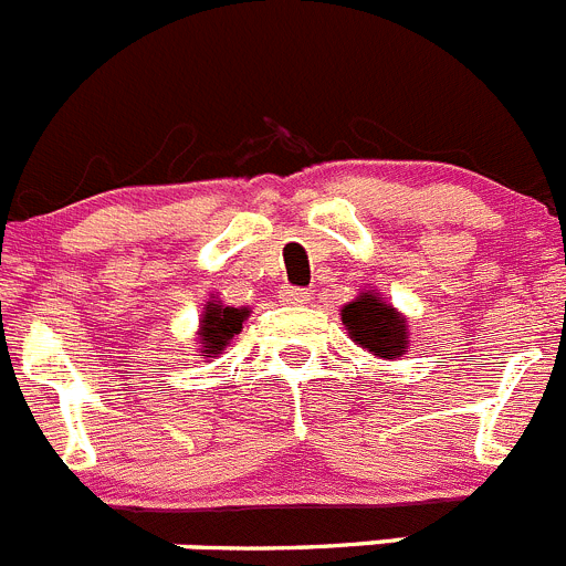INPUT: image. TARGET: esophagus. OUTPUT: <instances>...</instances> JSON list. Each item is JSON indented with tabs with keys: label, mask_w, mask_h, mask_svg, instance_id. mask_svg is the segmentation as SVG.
<instances>
[{
	"label": "esophagus",
	"mask_w": 566,
	"mask_h": 566,
	"mask_svg": "<svg viewBox=\"0 0 566 566\" xmlns=\"http://www.w3.org/2000/svg\"><path fill=\"white\" fill-rule=\"evenodd\" d=\"M279 298H282L284 304H307L310 293L304 287H282Z\"/></svg>",
	"instance_id": "1"
}]
</instances>
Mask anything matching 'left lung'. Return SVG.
<instances>
[{
	"mask_svg": "<svg viewBox=\"0 0 566 566\" xmlns=\"http://www.w3.org/2000/svg\"><path fill=\"white\" fill-rule=\"evenodd\" d=\"M343 324H346L348 335L355 337L363 348H368L371 355L394 360L405 352L408 343V332H405V318H399L394 307H388L377 295L363 293L352 304L343 307Z\"/></svg>",
	"mask_w": 566,
	"mask_h": 566,
	"instance_id": "8db88e82",
	"label": "left lung"
}]
</instances>
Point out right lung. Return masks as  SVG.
<instances>
[{
	"instance_id": "right-lung-1",
	"label": "right lung",
	"mask_w": 566,
	"mask_h": 566,
	"mask_svg": "<svg viewBox=\"0 0 566 566\" xmlns=\"http://www.w3.org/2000/svg\"><path fill=\"white\" fill-rule=\"evenodd\" d=\"M248 310H234V307H220V304H209L203 315V324H200V340L203 346V357L220 355L226 348V343L234 335H240L242 321H245Z\"/></svg>"
}]
</instances>
